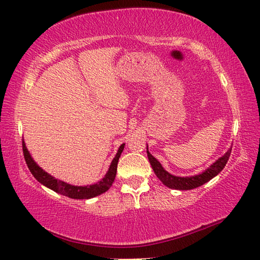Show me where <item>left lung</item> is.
<instances>
[{
	"label": "left lung",
	"instance_id": "8db88e82",
	"mask_svg": "<svg viewBox=\"0 0 260 260\" xmlns=\"http://www.w3.org/2000/svg\"><path fill=\"white\" fill-rule=\"evenodd\" d=\"M233 148V147H231ZM231 148L224 153V155L218 158L211 167L208 168L204 172L198 174V175H193V176H184V178H181V176H175L170 174L168 171H165L163 167L161 165L157 159L154 157L152 154L148 152L147 150V157L148 161H150L152 169L154 171V173L156 174L157 178L162 181V183L164 185H167L170 189H175V190H191V189H196L198 186H201L204 183H207L212 178H214L215 175H218L223 168L227 164L230 153H231Z\"/></svg>",
	"mask_w": 260,
	"mask_h": 260
}]
</instances>
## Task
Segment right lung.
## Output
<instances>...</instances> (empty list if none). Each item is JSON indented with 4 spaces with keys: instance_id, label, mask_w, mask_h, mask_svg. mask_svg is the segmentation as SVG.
I'll list each match as a JSON object with an SVG mask.
<instances>
[{
    "instance_id": "obj_1",
    "label": "right lung",
    "mask_w": 260,
    "mask_h": 260,
    "mask_svg": "<svg viewBox=\"0 0 260 260\" xmlns=\"http://www.w3.org/2000/svg\"><path fill=\"white\" fill-rule=\"evenodd\" d=\"M125 144H121L118 148L117 154L114 157V159L110 163V167L107 171L106 175L104 178L98 181L97 183L91 184V185H86V186H77V185H71L66 183L63 181H60L54 179L53 176L50 174H48L46 171H43L39 165L35 162L30 155L29 151L26 150V146L24 144V141L22 142V147H23V155L24 159L26 162L27 168H29L30 172L32 175L40 182L41 184L46 185L49 189L53 190L54 192L60 193V194L66 196L71 199H90L93 197H97L102 193L106 192L110 186H112L113 182L115 180L116 172H117V164H118V159L120 157V154L124 150Z\"/></svg>"
}]
</instances>
